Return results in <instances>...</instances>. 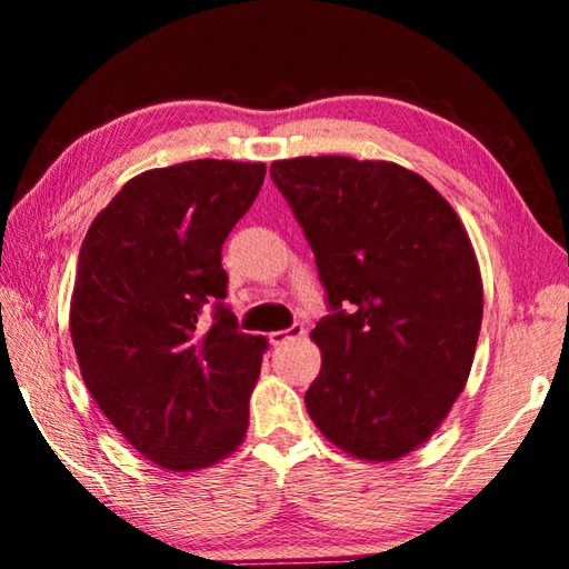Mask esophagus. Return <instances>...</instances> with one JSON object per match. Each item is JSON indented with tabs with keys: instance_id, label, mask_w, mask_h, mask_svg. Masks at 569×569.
I'll use <instances>...</instances> for the list:
<instances>
[{
	"instance_id": "34e87169",
	"label": "esophagus",
	"mask_w": 569,
	"mask_h": 569,
	"mask_svg": "<svg viewBox=\"0 0 569 569\" xmlns=\"http://www.w3.org/2000/svg\"><path fill=\"white\" fill-rule=\"evenodd\" d=\"M306 333V329H303V323H293L291 329H283V331H273L271 336H268V339H271V343L273 346H283V343H288V341H296V339H301V336Z\"/></svg>"
}]
</instances>
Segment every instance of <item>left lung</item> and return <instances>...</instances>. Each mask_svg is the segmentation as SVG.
Returning a JSON list of instances; mask_svg holds the SVG:
<instances>
[{
	"label": "left lung",
	"instance_id": "8db88e82",
	"mask_svg": "<svg viewBox=\"0 0 569 569\" xmlns=\"http://www.w3.org/2000/svg\"><path fill=\"white\" fill-rule=\"evenodd\" d=\"M331 313L311 339L306 409L346 455L393 461L423 445L465 391L481 329L479 263L441 192L387 160H276Z\"/></svg>",
	"mask_w": 569,
	"mask_h": 569
}]
</instances>
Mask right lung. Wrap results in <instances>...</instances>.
<instances>
[{
    "mask_svg": "<svg viewBox=\"0 0 569 569\" xmlns=\"http://www.w3.org/2000/svg\"><path fill=\"white\" fill-rule=\"evenodd\" d=\"M263 178V162L233 160L140 172L82 240L70 331L84 387L162 469L210 467L246 437L268 343L223 306L220 253Z\"/></svg>",
    "mask_w": 569,
    "mask_h": 569,
    "instance_id": "right-lung-1",
    "label": "right lung"
}]
</instances>
